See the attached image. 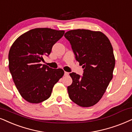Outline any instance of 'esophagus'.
Here are the masks:
<instances>
[{
  "mask_svg": "<svg viewBox=\"0 0 132 132\" xmlns=\"http://www.w3.org/2000/svg\"><path fill=\"white\" fill-rule=\"evenodd\" d=\"M69 73L68 72H64V76H69Z\"/></svg>",
  "mask_w": 132,
  "mask_h": 132,
  "instance_id": "1",
  "label": "esophagus"
}]
</instances>
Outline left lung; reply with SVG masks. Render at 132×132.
Segmentation results:
<instances>
[{"instance_id":"left-lung-1","label":"left lung","mask_w":132,"mask_h":132,"mask_svg":"<svg viewBox=\"0 0 132 132\" xmlns=\"http://www.w3.org/2000/svg\"><path fill=\"white\" fill-rule=\"evenodd\" d=\"M71 43L79 64L84 68L82 77L70 74L72 83L68 87L70 99L82 107L96 104L113 78L115 58L113 47L105 35L99 31L72 30L64 34Z\"/></svg>"}]
</instances>
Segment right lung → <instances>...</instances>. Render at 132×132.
<instances>
[{"mask_svg": "<svg viewBox=\"0 0 132 132\" xmlns=\"http://www.w3.org/2000/svg\"><path fill=\"white\" fill-rule=\"evenodd\" d=\"M64 30L36 28L15 40L8 54L9 69L16 88L26 101L39 103L49 99L55 84L64 75L61 69L41 64Z\"/></svg>", "mask_w": 132, "mask_h": 132, "instance_id": "1", "label": "right lung"}]
</instances>
